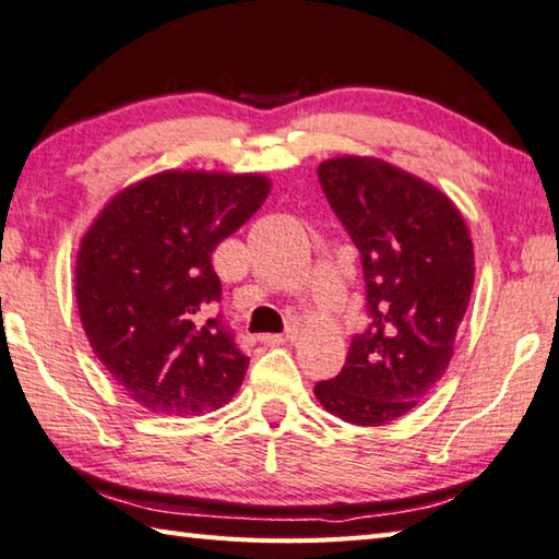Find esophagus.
I'll list each match as a JSON object with an SVG mask.
<instances>
[{"label": "esophagus", "mask_w": 559, "mask_h": 559, "mask_svg": "<svg viewBox=\"0 0 559 559\" xmlns=\"http://www.w3.org/2000/svg\"><path fill=\"white\" fill-rule=\"evenodd\" d=\"M293 337H296V332L290 330V332L286 334V337H283V334H261L259 342L266 344V347H281V344H286V342L293 340Z\"/></svg>", "instance_id": "1"}]
</instances>
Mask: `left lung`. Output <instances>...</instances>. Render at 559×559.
Masks as SVG:
<instances>
[{"mask_svg": "<svg viewBox=\"0 0 559 559\" xmlns=\"http://www.w3.org/2000/svg\"><path fill=\"white\" fill-rule=\"evenodd\" d=\"M318 178L359 249L369 322L314 395L352 425H385L411 413L450 367L474 286L469 229L448 195L385 160L332 158Z\"/></svg>", "mask_w": 559, "mask_h": 559, "instance_id": "obj_1", "label": "left lung"}]
</instances>
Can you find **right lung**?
Masks as SVG:
<instances>
[{
	"instance_id": "obj_1",
	"label": "right lung",
	"mask_w": 559,
	"mask_h": 559,
	"mask_svg": "<svg viewBox=\"0 0 559 559\" xmlns=\"http://www.w3.org/2000/svg\"><path fill=\"white\" fill-rule=\"evenodd\" d=\"M269 190L257 174L166 170L111 198L83 237L80 320L111 379L146 411L212 413L245 381L249 357L215 312L212 251Z\"/></svg>"
}]
</instances>
